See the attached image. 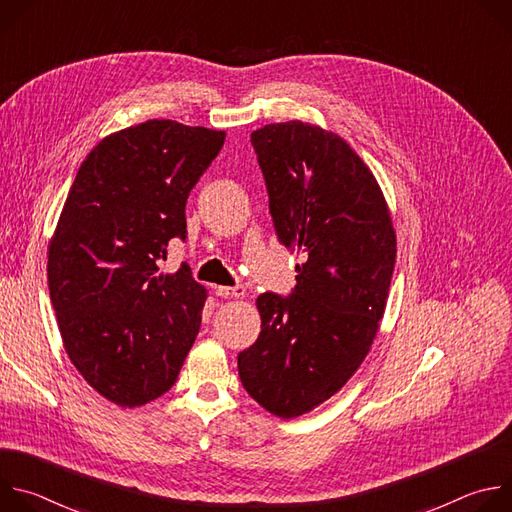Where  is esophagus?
Returning <instances> with one entry per match:
<instances>
[{
	"label": "esophagus",
	"instance_id": "esophagus-1",
	"mask_svg": "<svg viewBox=\"0 0 512 512\" xmlns=\"http://www.w3.org/2000/svg\"><path fill=\"white\" fill-rule=\"evenodd\" d=\"M214 294L221 298H243L245 296V287L243 285H216Z\"/></svg>",
	"mask_w": 512,
	"mask_h": 512
}]
</instances>
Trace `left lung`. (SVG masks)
I'll return each instance as SVG.
<instances>
[{
	"label": "left lung",
	"instance_id": "obj_1",
	"mask_svg": "<svg viewBox=\"0 0 512 512\" xmlns=\"http://www.w3.org/2000/svg\"><path fill=\"white\" fill-rule=\"evenodd\" d=\"M281 245L298 251L296 287L257 298L261 332L239 354L245 391L291 419L338 393L379 332L397 239L369 166L336 133L269 123L251 133Z\"/></svg>",
	"mask_w": 512,
	"mask_h": 512
}]
</instances>
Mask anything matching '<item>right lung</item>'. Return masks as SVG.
I'll return each mask as SVG.
<instances>
[{"label": "right lung", "instance_id": "1", "mask_svg": "<svg viewBox=\"0 0 512 512\" xmlns=\"http://www.w3.org/2000/svg\"><path fill=\"white\" fill-rule=\"evenodd\" d=\"M225 131L150 119L101 139L81 164L48 245V289L64 350L119 407L158 399L200 330L206 289L182 263L186 200Z\"/></svg>", "mask_w": 512, "mask_h": 512}]
</instances>
